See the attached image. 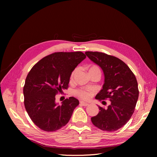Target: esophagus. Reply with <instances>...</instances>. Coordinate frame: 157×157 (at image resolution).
<instances>
[{"mask_svg": "<svg viewBox=\"0 0 157 157\" xmlns=\"http://www.w3.org/2000/svg\"><path fill=\"white\" fill-rule=\"evenodd\" d=\"M80 104L81 105H82V106H88V103H86V102H84V101H80Z\"/></svg>", "mask_w": 157, "mask_h": 157, "instance_id": "1", "label": "esophagus"}]
</instances>
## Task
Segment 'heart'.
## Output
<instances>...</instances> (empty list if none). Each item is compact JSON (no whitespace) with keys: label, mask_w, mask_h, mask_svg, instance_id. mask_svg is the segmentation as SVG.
Instances as JSON below:
<instances>
[{"label":"heart","mask_w":157,"mask_h":157,"mask_svg":"<svg viewBox=\"0 0 157 157\" xmlns=\"http://www.w3.org/2000/svg\"><path fill=\"white\" fill-rule=\"evenodd\" d=\"M77 69H75L72 72V73H71V80L73 78V77H74L75 73L77 72ZM88 71H89V72H91V71H99V67H97V66H96V65L91 66ZM76 94H77V96H78L80 98H81L84 99H88L90 98V96H91V93H90V92H89V91H88V90H77V92H76Z\"/></svg>","instance_id":"b5f03b06"}]
</instances>
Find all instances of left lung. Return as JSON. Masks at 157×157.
<instances>
[{
	"label": "left lung",
	"mask_w": 157,
	"mask_h": 157,
	"mask_svg": "<svg viewBox=\"0 0 157 157\" xmlns=\"http://www.w3.org/2000/svg\"><path fill=\"white\" fill-rule=\"evenodd\" d=\"M85 54L101 68L105 76L103 88L96 99L111 101L107 109L99 106V111L91 118L92 122L101 130L116 131L126 124L134 112L139 96L136 78L124 61L115 56L98 52Z\"/></svg>",
	"instance_id": "8db88e82"
}]
</instances>
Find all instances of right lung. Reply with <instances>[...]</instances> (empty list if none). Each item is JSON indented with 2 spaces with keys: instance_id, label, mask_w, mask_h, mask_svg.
Returning a JSON list of instances; mask_svg holds the SVG:
<instances>
[{
  "instance_id": "1",
  "label": "right lung",
  "mask_w": 157,
  "mask_h": 157,
  "mask_svg": "<svg viewBox=\"0 0 157 157\" xmlns=\"http://www.w3.org/2000/svg\"><path fill=\"white\" fill-rule=\"evenodd\" d=\"M81 52H55L37 62L28 73L24 87V105L34 124L46 132L65 126L79 101L70 97L61 105L56 95L68 88L71 75L86 58Z\"/></svg>"
}]
</instances>
